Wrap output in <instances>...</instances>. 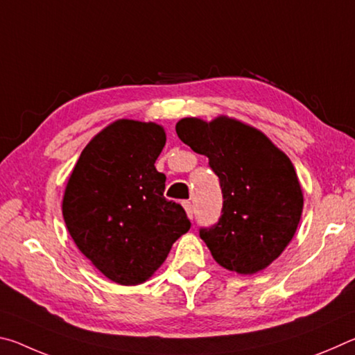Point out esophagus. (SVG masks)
Instances as JSON below:
<instances>
[{"label": "esophagus", "mask_w": 355, "mask_h": 355, "mask_svg": "<svg viewBox=\"0 0 355 355\" xmlns=\"http://www.w3.org/2000/svg\"><path fill=\"white\" fill-rule=\"evenodd\" d=\"M183 207L186 209V214H188V218L189 219L194 218V207H192V203L189 200H184L183 202Z\"/></svg>", "instance_id": "34e87169"}]
</instances>
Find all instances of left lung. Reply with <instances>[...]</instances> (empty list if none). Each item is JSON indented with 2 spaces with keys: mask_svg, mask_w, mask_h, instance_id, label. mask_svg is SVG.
I'll return each instance as SVG.
<instances>
[{
  "mask_svg": "<svg viewBox=\"0 0 355 355\" xmlns=\"http://www.w3.org/2000/svg\"><path fill=\"white\" fill-rule=\"evenodd\" d=\"M175 130L219 177L222 214L200 227V238L225 269L261 271L291 241L302 214V189L290 158L258 130L227 117L209 123L182 119Z\"/></svg>",
  "mask_w": 355,
  "mask_h": 355,
  "instance_id": "8db88e82",
  "label": "left lung"
}]
</instances>
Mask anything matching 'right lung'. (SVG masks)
<instances>
[{"label":"right lung","mask_w":355,"mask_h":355,"mask_svg":"<svg viewBox=\"0 0 355 355\" xmlns=\"http://www.w3.org/2000/svg\"><path fill=\"white\" fill-rule=\"evenodd\" d=\"M164 144L159 125L117 120L83 150L65 188L62 214L75 244L120 285L146 282L191 228L155 167Z\"/></svg>","instance_id":"add662e5"}]
</instances>
